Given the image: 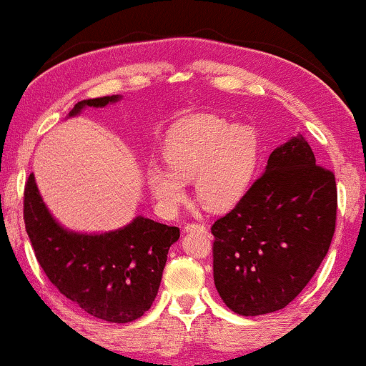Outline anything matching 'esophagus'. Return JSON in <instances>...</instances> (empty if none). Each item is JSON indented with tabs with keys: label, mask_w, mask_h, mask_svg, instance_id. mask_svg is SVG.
<instances>
[{
	"label": "esophagus",
	"mask_w": 366,
	"mask_h": 366,
	"mask_svg": "<svg viewBox=\"0 0 366 366\" xmlns=\"http://www.w3.org/2000/svg\"><path fill=\"white\" fill-rule=\"evenodd\" d=\"M184 231H187V233H192V231H206V226L201 223H187Z\"/></svg>",
	"instance_id": "1"
}]
</instances>
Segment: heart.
I'll use <instances>...</instances> for the list:
<instances>
[{
  "instance_id": "obj_1",
  "label": "heart",
  "mask_w": 366,
  "mask_h": 366,
  "mask_svg": "<svg viewBox=\"0 0 366 366\" xmlns=\"http://www.w3.org/2000/svg\"><path fill=\"white\" fill-rule=\"evenodd\" d=\"M260 137L252 127L202 114L175 124L165 137L167 169L150 167L147 184L165 211L186 201V180L196 179L199 201L226 211L244 197L260 164Z\"/></svg>"
}]
</instances>
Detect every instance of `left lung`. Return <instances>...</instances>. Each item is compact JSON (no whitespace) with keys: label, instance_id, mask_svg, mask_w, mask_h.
Here are the masks:
<instances>
[{"label":"left lung","instance_id":"1","mask_svg":"<svg viewBox=\"0 0 366 366\" xmlns=\"http://www.w3.org/2000/svg\"><path fill=\"white\" fill-rule=\"evenodd\" d=\"M337 189L316 164L306 137L272 152L265 172L211 226L212 274L223 302L239 316L284 309L330 249Z\"/></svg>","mask_w":366,"mask_h":366}]
</instances>
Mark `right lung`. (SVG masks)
<instances>
[{
    "label": "right lung",
    "mask_w": 366,
    "mask_h": 366,
    "mask_svg": "<svg viewBox=\"0 0 366 366\" xmlns=\"http://www.w3.org/2000/svg\"><path fill=\"white\" fill-rule=\"evenodd\" d=\"M119 96L79 101L69 117L86 106H106ZM23 219L36 262L60 294L91 316L108 322H132L149 311L159 292L177 226L138 216L122 229L81 234L64 229L50 216L34 174L23 192Z\"/></svg>",
    "instance_id": "add662e5"
}]
</instances>
